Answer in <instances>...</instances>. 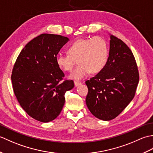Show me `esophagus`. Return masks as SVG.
I'll return each instance as SVG.
<instances>
[{"label":"esophagus","instance_id":"esophagus-1","mask_svg":"<svg viewBox=\"0 0 153 153\" xmlns=\"http://www.w3.org/2000/svg\"><path fill=\"white\" fill-rule=\"evenodd\" d=\"M80 84H81V82H77V81H74V85H75V87H77L78 85H79Z\"/></svg>","mask_w":153,"mask_h":153}]
</instances>
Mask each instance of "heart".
Returning <instances> with one entry per match:
<instances>
[{
	"instance_id": "b5f03b06",
	"label": "heart",
	"mask_w": 153,
	"mask_h": 153,
	"mask_svg": "<svg viewBox=\"0 0 153 153\" xmlns=\"http://www.w3.org/2000/svg\"><path fill=\"white\" fill-rule=\"evenodd\" d=\"M67 51L69 54L57 55L56 62L62 70L70 71L77 59L79 64L70 74L71 79H82L89 71L93 74L100 72L108 58V43L101 37L80 39L71 43Z\"/></svg>"
}]
</instances>
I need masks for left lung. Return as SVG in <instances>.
I'll return each instance as SVG.
<instances>
[{
	"label": "left lung",
	"mask_w": 153,
	"mask_h": 153,
	"mask_svg": "<svg viewBox=\"0 0 153 153\" xmlns=\"http://www.w3.org/2000/svg\"><path fill=\"white\" fill-rule=\"evenodd\" d=\"M108 61L103 69L86 81V105L93 116L108 121L118 116L135 96L139 72L134 54L120 39L110 35Z\"/></svg>",
	"instance_id": "1"
}]
</instances>
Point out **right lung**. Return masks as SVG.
<instances>
[{"mask_svg":"<svg viewBox=\"0 0 153 153\" xmlns=\"http://www.w3.org/2000/svg\"><path fill=\"white\" fill-rule=\"evenodd\" d=\"M69 39L43 33L34 38L22 50L13 68V90L19 105L29 116L48 122L60 114L64 95L74 88L72 80L62 82L64 74L56 56Z\"/></svg>","mask_w":153,"mask_h":153,"instance_id":"right-lung-1","label":"right lung"}]
</instances>
